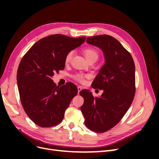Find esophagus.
<instances>
[{
    "instance_id": "34e87169",
    "label": "esophagus",
    "mask_w": 159,
    "mask_h": 159,
    "mask_svg": "<svg viewBox=\"0 0 159 159\" xmlns=\"http://www.w3.org/2000/svg\"><path fill=\"white\" fill-rule=\"evenodd\" d=\"M82 89V87H81V86H80V85H79L78 87V93H80V91Z\"/></svg>"
}]
</instances>
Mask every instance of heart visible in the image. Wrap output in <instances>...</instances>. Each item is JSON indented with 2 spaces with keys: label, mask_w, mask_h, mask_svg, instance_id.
<instances>
[{
  "label": "heart",
  "mask_w": 159,
  "mask_h": 159,
  "mask_svg": "<svg viewBox=\"0 0 159 159\" xmlns=\"http://www.w3.org/2000/svg\"><path fill=\"white\" fill-rule=\"evenodd\" d=\"M84 53L85 56L87 60L90 58V57H98V52L93 48H86L84 50ZM73 55H74L73 50L70 51L68 54H67V55L66 56V58H65V62L66 64L69 63V62L71 61ZM87 76H88V75H85L84 74H76L75 75H74V78L80 81H84L85 78Z\"/></svg>",
  "instance_id": "1"
}]
</instances>
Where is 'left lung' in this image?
<instances>
[{"instance_id":"obj_1","label":"left lung","mask_w":159,"mask_h":159,"mask_svg":"<svg viewBox=\"0 0 159 159\" xmlns=\"http://www.w3.org/2000/svg\"><path fill=\"white\" fill-rule=\"evenodd\" d=\"M86 42L103 53L105 64L91 84L103 93L94 98L89 90H81L84 103L80 109L85 126L103 133L116 125L131 106L135 93V66L130 53L112 36L88 37Z\"/></svg>"}]
</instances>
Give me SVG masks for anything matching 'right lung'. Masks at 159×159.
Segmentation results:
<instances>
[{
    "label": "right lung",
    "mask_w": 159,
    "mask_h": 159,
    "mask_svg": "<svg viewBox=\"0 0 159 159\" xmlns=\"http://www.w3.org/2000/svg\"><path fill=\"white\" fill-rule=\"evenodd\" d=\"M85 37L54 34L42 38L24 56L17 71V84L22 107L37 125L55 126L64 117L78 88L68 82L57 86L52 80L65 68L67 54L81 46Z\"/></svg>",
    "instance_id": "add662e5"
}]
</instances>
